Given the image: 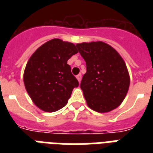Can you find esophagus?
<instances>
[{
  "label": "esophagus",
  "instance_id": "obj_1",
  "mask_svg": "<svg viewBox=\"0 0 153 153\" xmlns=\"http://www.w3.org/2000/svg\"><path fill=\"white\" fill-rule=\"evenodd\" d=\"M76 78H77V79H78L79 82H81V80H82V74H78V75L76 76Z\"/></svg>",
  "mask_w": 153,
  "mask_h": 153
}]
</instances>
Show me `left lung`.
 I'll list each match as a JSON object with an SVG mask.
<instances>
[{
    "instance_id": "left-lung-1",
    "label": "left lung",
    "mask_w": 153,
    "mask_h": 153,
    "mask_svg": "<svg viewBox=\"0 0 153 153\" xmlns=\"http://www.w3.org/2000/svg\"><path fill=\"white\" fill-rule=\"evenodd\" d=\"M86 61V73L80 87L87 105L98 113H107L121 104L128 93L130 78L119 53L104 42L77 44Z\"/></svg>"
}]
</instances>
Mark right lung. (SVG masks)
Returning a JSON list of instances; mask_svg holds the SVG:
<instances>
[{
	"label": "right lung",
	"mask_w": 153,
	"mask_h": 153,
	"mask_svg": "<svg viewBox=\"0 0 153 153\" xmlns=\"http://www.w3.org/2000/svg\"><path fill=\"white\" fill-rule=\"evenodd\" d=\"M77 53L74 44L53 39L30 57L24 72V83L38 108L51 113L67 105L73 89L79 86L67 64V60Z\"/></svg>",
	"instance_id": "right-lung-1"
}]
</instances>
